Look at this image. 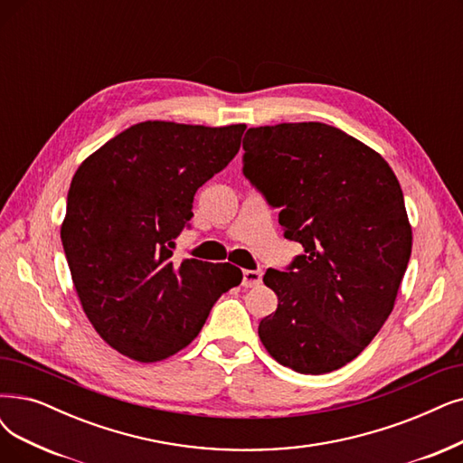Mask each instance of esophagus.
Instances as JSON below:
<instances>
[{
    "instance_id": "obj_1",
    "label": "esophagus",
    "mask_w": 463,
    "mask_h": 463,
    "mask_svg": "<svg viewBox=\"0 0 463 463\" xmlns=\"http://www.w3.org/2000/svg\"><path fill=\"white\" fill-rule=\"evenodd\" d=\"M262 283V269H245L243 271V281L241 285L245 288H250V287H256Z\"/></svg>"
}]
</instances>
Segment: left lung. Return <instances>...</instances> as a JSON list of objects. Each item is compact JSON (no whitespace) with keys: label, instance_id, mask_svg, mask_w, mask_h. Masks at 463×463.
Listing matches in <instances>:
<instances>
[{"label":"left lung","instance_id":"left-lung-1","mask_svg":"<svg viewBox=\"0 0 463 463\" xmlns=\"http://www.w3.org/2000/svg\"><path fill=\"white\" fill-rule=\"evenodd\" d=\"M243 150V175L304 247L285 271H266L279 304L258 336L296 373L336 371L390 317L411 260L399 180L373 147L317 121L249 128Z\"/></svg>","mask_w":463,"mask_h":463}]
</instances>
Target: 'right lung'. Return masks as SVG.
<instances>
[{"label": "right lung", "mask_w": 463, "mask_h": 463, "mask_svg": "<svg viewBox=\"0 0 463 463\" xmlns=\"http://www.w3.org/2000/svg\"><path fill=\"white\" fill-rule=\"evenodd\" d=\"M247 125L144 121L89 156L70 184L61 239L87 319L121 355L163 361L186 347L222 294L230 264L173 260L194 195L235 157Z\"/></svg>", "instance_id": "1"}]
</instances>
